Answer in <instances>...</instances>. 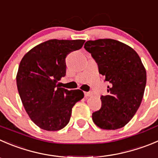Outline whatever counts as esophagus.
Wrapping results in <instances>:
<instances>
[{
  "label": "esophagus",
  "instance_id": "1",
  "mask_svg": "<svg viewBox=\"0 0 158 158\" xmlns=\"http://www.w3.org/2000/svg\"><path fill=\"white\" fill-rule=\"evenodd\" d=\"M85 97H89V96H93V93H90V92H85Z\"/></svg>",
  "mask_w": 158,
  "mask_h": 158
}]
</instances>
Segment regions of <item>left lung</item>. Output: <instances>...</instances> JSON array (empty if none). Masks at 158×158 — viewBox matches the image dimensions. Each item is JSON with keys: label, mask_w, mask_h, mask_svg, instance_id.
<instances>
[{"label": "left lung", "mask_w": 158, "mask_h": 158, "mask_svg": "<svg viewBox=\"0 0 158 158\" xmlns=\"http://www.w3.org/2000/svg\"><path fill=\"white\" fill-rule=\"evenodd\" d=\"M84 48L97 63L99 74L110 83L108 95L100 98V110L92 115L93 122L101 129H120L140 107L146 86V69L138 54L119 41H87Z\"/></svg>", "instance_id": "obj_1"}]
</instances>
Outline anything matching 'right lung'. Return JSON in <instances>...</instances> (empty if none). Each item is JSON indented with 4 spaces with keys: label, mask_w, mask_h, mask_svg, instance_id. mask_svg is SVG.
Masks as SVG:
<instances>
[{
    "label": "right lung",
    "mask_w": 158,
    "mask_h": 158,
    "mask_svg": "<svg viewBox=\"0 0 158 158\" xmlns=\"http://www.w3.org/2000/svg\"><path fill=\"white\" fill-rule=\"evenodd\" d=\"M84 42L51 39L31 48L20 62L16 81L21 102L31 120L45 131L65 127L73 106L84 97L82 90L65 89L59 83L66 73V56Z\"/></svg>",
    "instance_id": "add662e5"
}]
</instances>
